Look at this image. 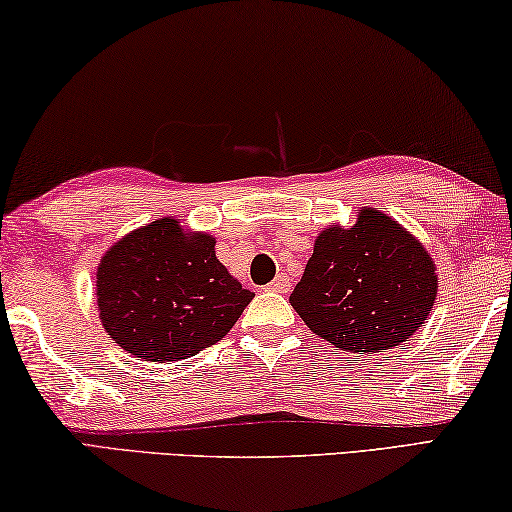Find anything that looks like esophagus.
<instances>
[{
	"instance_id": "34e87169",
	"label": "esophagus",
	"mask_w": 512,
	"mask_h": 512,
	"mask_svg": "<svg viewBox=\"0 0 512 512\" xmlns=\"http://www.w3.org/2000/svg\"><path fill=\"white\" fill-rule=\"evenodd\" d=\"M266 291H275V294H285V291L289 289V278L287 275H278L273 282H269V285L264 287Z\"/></svg>"
}]
</instances>
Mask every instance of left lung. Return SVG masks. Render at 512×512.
Returning <instances> with one entry per match:
<instances>
[{"label": "left lung", "mask_w": 512, "mask_h": 512, "mask_svg": "<svg viewBox=\"0 0 512 512\" xmlns=\"http://www.w3.org/2000/svg\"><path fill=\"white\" fill-rule=\"evenodd\" d=\"M437 266L415 234L376 207L314 239L289 296L305 326L339 351L383 353L415 335L437 298Z\"/></svg>", "instance_id": "8db88e82"}]
</instances>
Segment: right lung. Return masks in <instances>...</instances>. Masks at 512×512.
Here are the masks:
<instances>
[{
	"mask_svg": "<svg viewBox=\"0 0 512 512\" xmlns=\"http://www.w3.org/2000/svg\"><path fill=\"white\" fill-rule=\"evenodd\" d=\"M95 298L120 348L145 362H177L221 342L255 294L218 262L216 237L164 216L102 255Z\"/></svg>",
	"mask_w": 512,
	"mask_h": 512,
	"instance_id": "1",
	"label": "right lung"
}]
</instances>
